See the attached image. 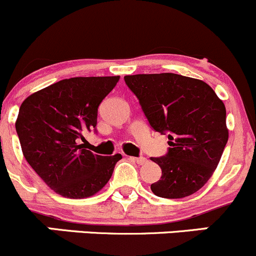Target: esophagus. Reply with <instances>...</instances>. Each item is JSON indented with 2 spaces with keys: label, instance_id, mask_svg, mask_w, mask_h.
I'll return each mask as SVG.
<instances>
[{
  "label": "esophagus",
  "instance_id": "obj_1",
  "mask_svg": "<svg viewBox=\"0 0 256 256\" xmlns=\"http://www.w3.org/2000/svg\"><path fill=\"white\" fill-rule=\"evenodd\" d=\"M129 159L133 162H136V164H139V166H144V164L146 163V158H144V156H139V158H136V156H129Z\"/></svg>",
  "mask_w": 256,
  "mask_h": 256
}]
</instances>
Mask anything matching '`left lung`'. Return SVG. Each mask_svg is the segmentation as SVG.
I'll list each match as a JSON object with an SVG mask.
<instances>
[{
    "label": "left lung",
    "instance_id": "obj_1",
    "mask_svg": "<svg viewBox=\"0 0 256 256\" xmlns=\"http://www.w3.org/2000/svg\"><path fill=\"white\" fill-rule=\"evenodd\" d=\"M124 80L152 128L168 133L166 156L152 158L162 169L152 192L168 199L198 192L213 176L229 138L222 100L203 80L176 73L126 76Z\"/></svg>",
    "mask_w": 256,
    "mask_h": 256
}]
</instances>
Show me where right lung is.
<instances>
[{
    "label": "right lung",
    "mask_w": 256,
    "mask_h": 256,
    "mask_svg": "<svg viewBox=\"0 0 256 256\" xmlns=\"http://www.w3.org/2000/svg\"><path fill=\"white\" fill-rule=\"evenodd\" d=\"M118 80L120 76L62 80L22 102L16 120L22 153L54 193L70 199L94 196L122 159L80 144L86 132L96 129L98 107Z\"/></svg>",
    "instance_id": "1"
}]
</instances>
